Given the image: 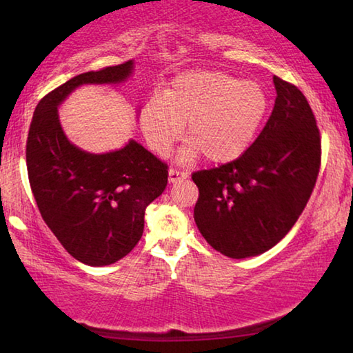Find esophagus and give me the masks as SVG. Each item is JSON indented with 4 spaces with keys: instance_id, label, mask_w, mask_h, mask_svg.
<instances>
[{
    "instance_id": "1",
    "label": "esophagus",
    "mask_w": 353,
    "mask_h": 353,
    "mask_svg": "<svg viewBox=\"0 0 353 353\" xmlns=\"http://www.w3.org/2000/svg\"><path fill=\"white\" fill-rule=\"evenodd\" d=\"M168 174H170L168 181H170L171 183L181 182V181H183V179H187V177H188L187 172H183V171H179V170H174V168H171V170L168 171Z\"/></svg>"
}]
</instances>
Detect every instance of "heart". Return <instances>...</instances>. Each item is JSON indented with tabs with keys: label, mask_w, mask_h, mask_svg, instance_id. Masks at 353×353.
<instances>
[{
	"label": "heart",
	"mask_w": 353,
	"mask_h": 353,
	"mask_svg": "<svg viewBox=\"0 0 353 353\" xmlns=\"http://www.w3.org/2000/svg\"><path fill=\"white\" fill-rule=\"evenodd\" d=\"M270 98L255 81H240L224 71L198 70L177 76L162 97L143 105L140 124L149 148L166 155L181 140L182 126L191 141L188 160L204 154L212 163L240 157L265 121Z\"/></svg>",
	"instance_id": "1"
}]
</instances>
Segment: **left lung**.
<instances>
[{
  "mask_svg": "<svg viewBox=\"0 0 353 353\" xmlns=\"http://www.w3.org/2000/svg\"><path fill=\"white\" fill-rule=\"evenodd\" d=\"M272 79L276 104L246 152L191 176L199 188L196 225L230 259L276 246L301 216L319 174L321 135L312 107L296 85Z\"/></svg>",
  "mask_w": 353,
  "mask_h": 353,
  "instance_id": "1",
  "label": "left lung"
}]
</instances>
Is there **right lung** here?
Instances as JSON below:
<instances>
[{
  "label": "right lung",
  "mask_w": 353,
  "mask_h": 353,
  "mask_svg": "<svg viewBox=\"0 0 353 353\" xmlns=\"http://www.w3.org/2000/svg\"><path fill=\"white\" fill-rule=\"evenodd\" d=\"M132 70L128 61L74 76L40 99L29 128L26 166L41 218L88 266L112 265L137 246L146 207L168 183V165L134 140L107 154L82 151L65 137L57 107L83 83H119Z\"/></svg>",
  "instance_id": "obj_1"
}]
</instances>
